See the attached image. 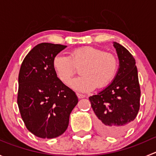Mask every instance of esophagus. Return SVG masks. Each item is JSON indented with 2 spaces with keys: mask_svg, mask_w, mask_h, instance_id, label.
Instances as JSON below:
<instances>
[{
  "mask_svg": "<svg viewBox=\"0 0 156 156\" xmlns=\"http://www.w3.org/2000/svg\"><path fill=\"white\" fill-rule=\"evenodd\" d=\"M77 97H78V99H82V98H84V97H85V96L83 95V94H77Z\"/></svg>",
  "mask_w": 156,
  "mask_h": 156,
  "instance_id": "obj_1",
  "label": "esophagus"
}]
</instances>
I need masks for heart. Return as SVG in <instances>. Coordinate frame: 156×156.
Returning <instances> with one entry per match:
<instances>
[{"instance_id":"b5f03b06","label":"heart","mask_w":156,"mask_h":156,"mask_svg":"<svg viewBox=\"0 0 156 156\" xmlns=\"http://www.w3.org/2000/svg\"><path fill=\"white\" fill-rule=\"evenodd\" d=\"M52 65L56 76L66 85L76 73L75 67L81 66V76L71 83V87L78 92H89L96 87H106L114 80L119 69V62L114 54L94 47L74 49L69 56L56 55Z\"/></svg>"}]
</instances>
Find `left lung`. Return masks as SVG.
Segmentation results:
<instances>
[{"instance_id":"left-lung-1","label":"left lung","mask_w":156,"mask_h":156,"mask_svg":"<svg viewBox=\"0 0 156 156\" xmlns=\"http://www.w3.org/2000/svg\"><path fill=\"white\" fill-rule=\"evenodd\" d=\"M119 60L117 75L111 84L89 100L96 115V127L102 134L123 135L140 109V88L136 61L125 47L113 42Z\"/></svg>"}]
</instances>
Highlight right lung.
I'll use <instances>...</instances> for the list:
<instances>
[{"label":"right lung","mask_w":156,"mask_h":156,"mask_svg":"<svg viewBox=\"0 0 156 156\" xmlns=\"http://www.w3.org/2000/svg\"><path fill=\"white\" fill-rule=\"evenodd\" d=\"M66 48L39 44L21 65L17 103L26 127L37 137L52 139L62 134L78 102L75 93L57 78L52 65L53 57Z\"/></svg>","instance_id":"obj_1"}]
</instances>
